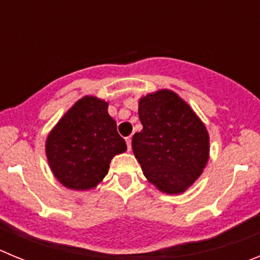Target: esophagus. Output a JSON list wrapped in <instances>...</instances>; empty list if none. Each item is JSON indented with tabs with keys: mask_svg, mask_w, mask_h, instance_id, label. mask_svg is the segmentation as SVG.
<instances>
[{
	"mask_svg": "<svg viewBox=\"0 0 260 260\" xmlns=\"http://www.w3.org/2000/svg\"><path fill=\"white\" fill-rule=\"evenodd\" d=\"M126 144H127V150L128 151L132 150V138H130V137L126 138Z\"/></svg>",
	"mask_w": 260,
	"mask_h": 260,
	"instance_id": "esophagus-1",
	"label": "esophagus"
}]
</instances>
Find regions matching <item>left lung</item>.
Segmentation results:
<instances>
[{"label": "left lung", "instance_id": "left-lung-1", "mask_svg": "<svg viewBox=\"0 0 260 260\" xmlns=\"http://www.w3.org/2000/svg\"><path fill=\"white\" fill-rule=\"evenodd\" d=\"M132 146L144 176L161 191H185L208 160L210 138L201 119L178 95L162 89L142 98Z\"/></svg>", "mask_w": 260, "mask_h": 260}]
</instances>
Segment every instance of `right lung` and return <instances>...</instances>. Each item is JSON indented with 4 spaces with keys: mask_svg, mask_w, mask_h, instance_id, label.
I'll return each mask as SVG.
<instances>
[{
    "mask_svg": "<svg viewBox=\"0 0 260 260\" xmlns=\"http://www.w3.org/2000/svg\"><path fill=\"white\" fill-rule=\"evenodd\" d=\"M47 156L57 180L69 189H92L107 176L110 160L126 142L108 114V103L86 96L69 110L47 139Z\"/></svg>",
    "mask_w": 260,
    "mask_h": 260,
    "instance_id": "obj_1",
    "label": "right lung"
}]
</instances>
